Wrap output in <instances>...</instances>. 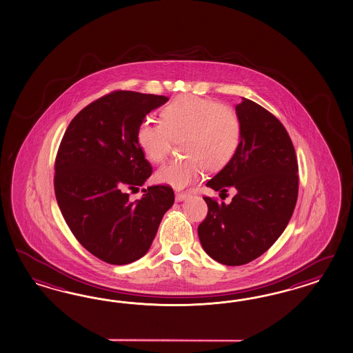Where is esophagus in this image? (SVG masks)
<instances>
[{"instance_id":"34e87169","label":"esophagus","mask_w":353,"mask_h":353,"mask_svg":"<svg viewBox=\"0 0 353 353\" xmlns=\"http://www.w3.org/2000/svg\"><path fill=\"white\" fill-rule=\"evenodd\" d=\"M188 197V193L185 192H175V201H184Z\"/></svg>"}]
</instances>
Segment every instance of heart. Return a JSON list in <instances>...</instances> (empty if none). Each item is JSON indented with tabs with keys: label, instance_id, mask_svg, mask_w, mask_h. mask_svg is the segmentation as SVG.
<instances>
[{
	"label": "heart",
	"instance_id": "obj_1",
	"mask_svg": "<svg viewBox=\"0 0 353 353\" xmlns=\"http://www.w3.org/2000/svg\"><path fill=\"white\" fill-rule=\"evenodd\" d=\"M161 119L143 120L137 129V141L148 160L160 163L168 157L172 139L185 137L183 152L188 156L168 162L156 172V181L174 190L200 181L208 169L225 166L241 141L239 114L208 98L178 97L162 110Z\"/></svg>",
	"mask_w": 353,
	"mask_h": 353
}]
</instances>
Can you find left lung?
Wrapping results in <instances>:
<instances>
[{
    "instance_id": "obj_1",
    "label": "left lung",
    "mask_w": 353,
    "mask_h": 353,
    "mask_svg": "<svg viewBox=\"0 0 353 353\" xmlns=\"http://www.w3.org/2000/svg\"><path fill=\"white\" fill-rule=\"evenodd\" d=\"M239 148L206 183L214 191L236 190L230 203L203 197L209 212L199 225L203 250L225 265L252 262L285 231L298 199V161L292 139L272 113L249 99L236 105Z\"/></svg>"
}]
</instances>
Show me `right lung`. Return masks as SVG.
Segmentation results:
<instances>
[{
    "mask_svg": "<svg viewBox=\"0 0 353 353\" xmlns=\"http://www.w3.org/2000/svg\"><path fill=\"white\" fill-rule=\"evenodd\" d=\"M168 101L114 91L85 107L64 132L55 160L57 201L74 237L103 262L122 265L141 258L174 203L169 185L147 187L134 202L128 193L152 174L137 129Z\"/></svg>",
    "mask_w": 353,
    "mask_h": 353,
    "instance_id": "1",
    "label": "right lung"
}]
</instances>
